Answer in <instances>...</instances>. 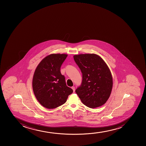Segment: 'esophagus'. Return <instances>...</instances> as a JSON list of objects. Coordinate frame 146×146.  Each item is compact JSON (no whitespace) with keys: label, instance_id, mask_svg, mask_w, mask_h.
Here are the masks:
<instances>
[{"label":"esophagus","instance_id":"34e87169","mask_svg":"<svg viewBox=\"0 0 146 146\" xmlns=\"http://www.w3.org/2000/svg\"><path fill=\"white\" fill-rule=\"evenodd\" d=\"M72 90L74 91V92H75V87H72Z\"/></svg>","mask_w":146,"mask_h":146}]
</instances>
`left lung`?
I'll return each mask as SVG.
<instances>
[{
    "instance_id": "obj_1",
    "label": "left lung",
    "mask_w": 146,
    "mask_h": 146,
    "mask_svg": "<svg viewBox=\"0 0 146 146\" xmlns=\"http://www.w3.org/2000/svg\"><path fill=\"white\" fill-rule=\"evenodd\" d=\"M74 58L82 74V83L76 93L88 107L102 106L110 96L113 85L112 75L106 62L94 54H76Z\"/></svg>"
}]
</instances>
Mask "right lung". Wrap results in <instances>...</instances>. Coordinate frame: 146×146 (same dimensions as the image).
Returning a JSON list of instances; mask_svg holds the SVG:
<instances>
[{
	"label": "right lung",
	"mask_w": 146,
	"mask_h": 146,
	"mask_svg": "<svg viewBox=\"0 0 146 146\" xmlns=\"http://www.w3.org/2000/svg\"><path fill=\"white\" fill-rule=\"evenodd\" d=\"M67 54H52L44 58L39 63L33 78V89L35 97L41 105L54 109L66 102L73 92L66 85L60 68Z\"/></svg>",
	"instance_id": "right-lung-1"
}]
</instances>
